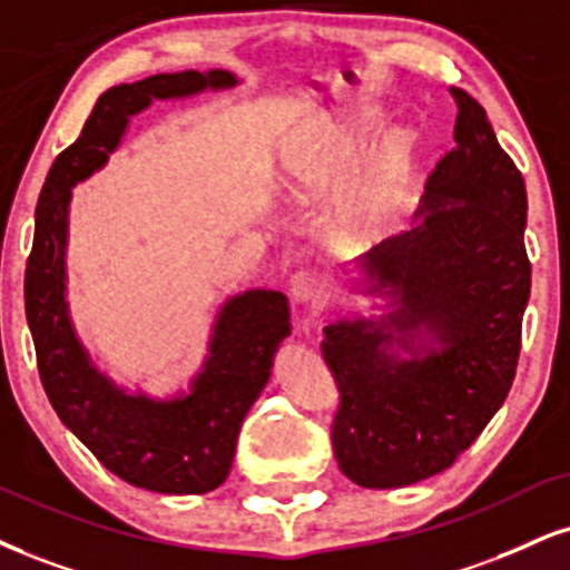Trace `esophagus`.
I'll list each match as a JSON object with an SVG mask.
<instances>
[{
    "label": "esophagus",
    "mask_w": 570,
    "mask_h": 570,
    "mask_svg": "<svg viewBox=\"0 0 570 570\" xmlns=\"http://www.w3.org/2000/svg\"><path fill=\"white\" fill-rule=\"evenodd\" d=\"M289 294H292V303L297 307L313 303V299L321 294L318 276H315V273H307V271L297 273V276H294L292 284H289Z\"/></svg>",
    "instance_id": "esophagus-1"
}]
</instances>
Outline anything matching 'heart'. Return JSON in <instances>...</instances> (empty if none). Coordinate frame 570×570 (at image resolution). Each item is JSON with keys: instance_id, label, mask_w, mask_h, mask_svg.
<instances>
[{"instance_id": "b5f03b06", "label": "heart", "mask_w": 570, "mask_h": 570, "mask_svg": "<svg viewBox=\"0 0 570 570\" xmlns=\"http://www.w3.org/2000/svg\"><path fill=\"white\" fill-rule=\"evenodd\" d=\"M376 129L374 119L353 116L324 121L311 135L281 150L276 188L294 204H326L353 183ZM416 142L409 132H393L368 156L361 183L337 212V238L353 246L380 242L401 215Z\"/></svg>"}]
</instances>
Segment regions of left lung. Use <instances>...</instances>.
I'll list each match as a JSON object with an SVG mask.
<instances>
[{"label": "left lung", "mask_w": 570, "mask_h": 570, "mask_svg": "<svg viewBox=\"0 0 570 570\" xmlns=\"http://www.w3.org/2000/svg\"><path fill=\"white\" fill-rule=\"evenodd\" d=\"M454 142L414 225L345 265L374 313L328 321L321 353L340 390L332 445L363 489L443 472L502 409L531 294L525 183L464 89Z\"/></svg>", "instance_id": "obj_1"}]
</instances>
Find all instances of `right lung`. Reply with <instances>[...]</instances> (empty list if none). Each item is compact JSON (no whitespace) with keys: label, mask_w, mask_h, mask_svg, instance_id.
<instances>
[{"label":"right lung","mask_w":570,"mask_h":570,"mask_svg":"<svg viewBox=\"0 0 570 570\" xmlns=\"http://www.w3.org/2000/svg\"><path fill=\"white\" fill-rule=\"evenodd\" d=\"M236 73H156L102 92L73 146L52 164L37 204L26 265V321L39 376L60 422L121 481L156 493H207L228 478L246 411L271 380L273 358L292 334L289 299L246 289L219 305L202 368L188 387L156 397L129 390L95 363L68 305V212L73 185L111 159L132 116L154 100H183L238 85Z\"/></svg>","instance_id":"right-lung-1"}]
</instances>
